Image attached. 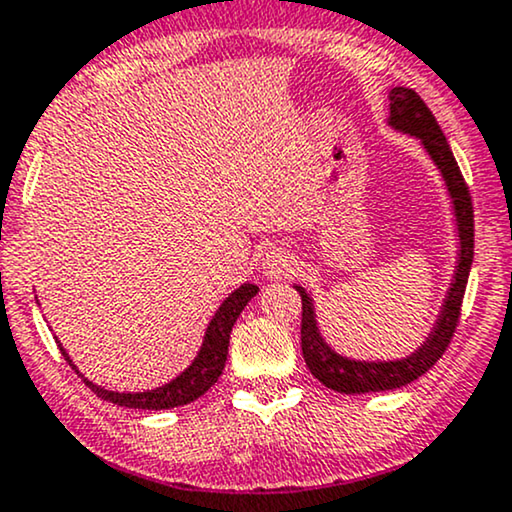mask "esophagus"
Returning a JSON list of instances; mask_svg holds the SVG:
<instances>
[{
    "instance_id": "1",
    "label": "esophagus",
    "mask_w": 512,
    "mask_h": 512,
    "mask_svg": "<svg viewBox=\"0 0 512 512\" xmlns=\"http://www.w3.org/2000/svg\"><path fill=\"white\" fill-rule=\"evenodd\" d=\"M262 269H264V274H267L269 278H286V276H290L295 271L293 252H288V250H283V248L269 250L267 255H264Z\"/></svg>"
}]
</instances>
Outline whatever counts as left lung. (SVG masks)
<instances>
[{
  "label": "left lung",
  "mask_w": 512,
  "mask_h": 512,
  "mask_svg": "<svg viewBox=\"0 0 512 512\" xmlns=\"http://www.w3.org/2000/svg\"><path fill=\"white\" fill-rule=\"evenodd\" d=\"M390 125L401 132L413 134L423 141L428 148L430 158L442 172V177L449 186L451 198H454L456 222H458V238H461V252H458V267L454 283H451L449 295L439 314V321L425 345L413 352L411 357L399 361H354L335 354L331 347L321 338L316 328L314 307L304 288L295 286L302 297V357L309 371L316 380L331 387L335 392L345 394H364V392H385L397 390L418 380L425 371H430L437 364L439 357L446 352L451 338H454L458 319H461L463 295L468 286L472 255H475V215H472V198L465 184L461 167H458L454 153L446 144L444 132L439 129L435 115L425 101L413 92V89L394 87L390 92Z\"/></svg>",
  "instance_id": "obj_1"
}]
</instances>
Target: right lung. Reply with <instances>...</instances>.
Returning a JSON list of instances; mask_svg holds the SVG:
<instances>
[{
	"label": "right lung",
	"instance_id": "obj_1",
	"mask_svg": "<svg viewBox=\"0 0 512 512\" xmlns=\"http://www.w3.org/2000/svg\"><path fill=\"white\" fill-rule=\"evenodd\" d=\"M257 286L252 283H243L241 288L234 290L226 300L222 302V307L217 309V314L212 316L208 333H205L203 347H200L198 357L193 359V364L186 368L179 378H174L172 383H167L158 390H148V392H108L103 387L89 383L87 378H82V373L77 371L73 361H70L68 352L61 345V354L63 359L68 361L70 366L75 368V373L84 380V385L92 390L96 397L111 401V404L118 406H127V409H148V411H160V409H174V406H184L196 401L198 397H203L205 392L210 390L212 385L217 383L219 375L224 371L226 364V354H229V335L231 328L238 319V314L243 312V307L248 304L252 297L257 295Z\"/></svg>",
	"mask_w": 512,
	"mask_h": 512
}]
</instances>
